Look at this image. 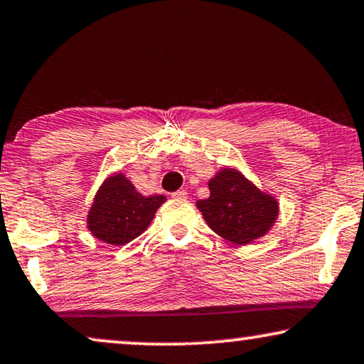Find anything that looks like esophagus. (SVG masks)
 <instances>
[{
  "label": "esophagus",
  "mask_w": 364,
  "mask_h": 364,
  "mask_svg": "<svg viewBox=\"0 0 364 364\" xmlns=\"http://www.w3.org/2000/svg\"><path fill=\"white\" fill-rule=\"evenodd\" d=\"M171 196L178 198V200H185V198L188 196V193H186V190H178V191H174Z\"/></svg>",
  "instance_id": "1"
}]
</instances>
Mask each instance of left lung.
Listing matches in <instances>:
<instances>
[{
    "label": "left lung",
    "instance_id": "left-lung-1",
    "mask_svg": "<svg viewBox=\"0 0 364 364\" xmlns=\"http://www.w3.org/2000/svg\"><path fill=\"white\" fill-rule=\"evenodd\" d=\"M210 198L196 203L208 226L236 245L258 240L273 226L278 203L236 169L226 168L210 181Z\"/></svg>",
    "mask_w": 364,
    "mask_h": 364
}]
</instances>
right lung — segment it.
<instances>
[{
  "label": "right lung",
  "mask_w": 364,
  "mask_h": 364,
  "mask_svg": "<svg viewBox=\"0 0 364 364\" xmlns=\"http://www.w3.org/2000/svg\"><path fill=\"white\" fill-rule=\"evenodd\" d=\"M166 198L143 196L123 174H113L96 193L88 213V228L105 243L121 246L138 238Z\"/></svg>",
  "instance_id": "obj_1"
}]
</instances>
